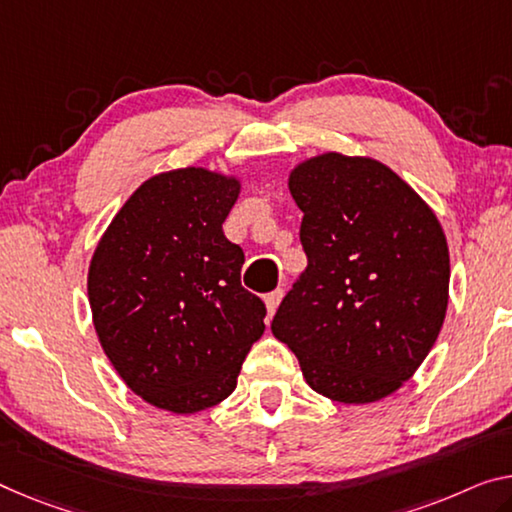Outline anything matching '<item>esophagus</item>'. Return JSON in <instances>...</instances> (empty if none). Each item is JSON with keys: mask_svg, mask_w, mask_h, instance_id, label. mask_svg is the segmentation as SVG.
I'll return each mask as SVG.
<instances>
[{"mask_svg": "<svg viewBox=\"0 0 512 512\" xmlns=\"http://www.w3.org/2000/svg\"><path fill=\"white\" fill-rule=\"evenodd\" d=\"M281 297H283V290L281 288H277V290H272V293H267L263 300H265V306H267V313H272L277 311V306H279V302H281Z\"/></svg>", "mask_w": 512, "mask_h": 512, "instance_id": "esophagus-1", "label": "esophagus"}]
</instances>
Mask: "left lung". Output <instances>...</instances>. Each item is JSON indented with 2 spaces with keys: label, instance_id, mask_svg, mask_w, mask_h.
<instances>
[{
  "label": "left lung",
  "instance_id": "1",
  "mask_svg": "<svg viewBox=\"0 0 512 512\" xmlns=\"http://www.w3.org/2000/svg\"><path fill=\"white\" fill-rule=\"evenodd\" d=\"M306 270L272 334L325 398L375 403L435 345L448 304L446 235L403 178L371 157L325 153L290 171Z\"/></svg>",
  "mask_w": 512,
  "mask_h": 512
}]
</instances>
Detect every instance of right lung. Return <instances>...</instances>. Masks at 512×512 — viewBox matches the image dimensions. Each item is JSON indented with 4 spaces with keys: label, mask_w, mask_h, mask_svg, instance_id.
<instances>
[{
    "label": "right lung",
    "mask_w": 512,
    "mask_h": 512,
    "mask_svg": "<svg viewBox=\"0 0 512 512\" xmlns=\"http://www.w3.org/2000/svg\"><path fill=\"white\" fill-rule=\"evenodd\" d=\"M240 183L187 167L148 178L116 212L89 267L102 350L160 410L194 414L229 398L265 332L242 288L245 254L222 231Z\"/></svg>",
    "instance_id": "right-lung-1"
}]
</instances>
